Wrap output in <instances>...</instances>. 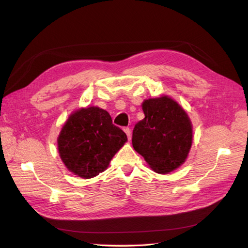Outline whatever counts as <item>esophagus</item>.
Returning a JSON list of instances; mask_svg holds the SVG:
<instances>
[{"label":"esophagus","mask_w":248,"mask_h":248,"mask_svg":"<svg viewBox=\"0 0 248 248\" xmlns=\"http://www.w3.org/2000/svg\"><path fill=\"white\" fill-rule=\"evenodd\" d=\"M124 131L127 134V138H128V140H130L131 139V131H130L129 127H124Z\"/></svg>","instance_id":"obj_1"}]
</instances>
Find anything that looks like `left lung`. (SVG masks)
Returning a JSON list of instances; mask_svg holds the SVG:
<instances>
[{
  "mask_svg": "<svg viewBox=\"0 0 248 248\" xmlns=\"http://www.w3.org/2000/svg\"><path fill=\"white\" fill-rule=\"evenodd\" d=\"M145 118L134 126L132 146L159 174L185 161L192 142V126L185 110L168 96L142 102Z\"/></svg>",
  "mask_w": 248,
  "mask_h": 248,
  "instance_id": "1",
  "label": "left lung"
}]
</instances>
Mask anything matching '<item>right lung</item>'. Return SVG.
Returning a JSON list of instances; mask_svg holds the SVG:
<instances>
[{"instance_id": "obj_1", "label": "right lung", "mask_w": 248, "mask_h": 248, "mask_svg": "<svg viewBox=\"0 0 248 248\" xmlns=\"http://www.w3.org/2000/svg\"><path fill=\"white\" fill-rule=\"evenodd\" d=\"M126 140L125 132L112 124L107 110L91 107L68 118L60 132L58 149L67 169L90 179L108 167Z\"/></svg>"}]
</instances>
